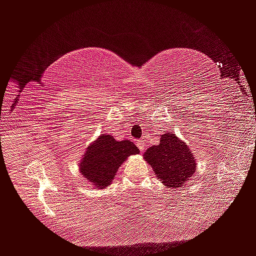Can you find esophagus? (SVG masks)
<instances>
[{"mask_svg":"<svg viewBox=\"0 0 256 256\" xmlns=\"http://www.w3.org/2000/svg\"><path fill=\"white\" fill-rule=\"evenodd\" d=\"M136 146L139 147L140 150H146V147H147V142L144 139H141V140L136 141Z\"/></svg>","mask_w":256,"mask_h":256,"instance_id":"esophagus-1","label":"esophagus"}]
</instances>
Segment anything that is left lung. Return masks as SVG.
Returning <instances> with one entry per match:
<instances>
[{"label":"left lung","instance_id":"left-lung-1","mask_svg":"<svg viewBox=\"0 0 256 256\" xmlns=\"http://www.w3.org/2000/svg\"><path fill=\"white\" fill-rule=\"evenodd\" d=\"M144 158L166 188H182L196 171V163L192 152L172 132L161 136L160 144L148 148Z\"/></svg>","mask_w":256,"mask_h":256}]
</instances>
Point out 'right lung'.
<instances>
[{"label": "right lung", "mask_w": 256, "mask_h": 256, "mask_svg": "<svg viewBox=\"0 0 256 256\" xmlns=\"http://www.w3.org/2000/svg\"><path fill=\"white\" fill-rule=\"evenodd\" d=\"M139 154V148L130 140L117 141L110 134H101L87 147L79 170L87 182L98 188L110 185L125 160Z\"/></svg>", "instance_id": "add662e5"}]
</instances>
